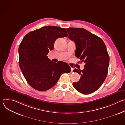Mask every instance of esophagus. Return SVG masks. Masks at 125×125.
Instances as JSON below:
<instances>
[{"instance_id":"1","label":"esophagus","mask_w":125,"mask_h":125,"mask_svg":"<svg viewBox=\"0 0 125 125\" xmlns=\"http://www.w3.org/2000/svg\"><path fill=\"white\" fill-rule=\"evenodd\" d=\"M73 69H72V70H71V72H72V73H73Z\"/></svg>"}]
</instances>
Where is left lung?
<instances>
[{"label": "left lung", "instance_id": "1", "mask_svg": "<svg viewBox=\"0 0 125 125\" xmlns=\"http://www.w3.org/2000/svg\"><path fill=\"white\" fill-rule=\"evenodd\" d=\"M69 38L76 44L75 55L85 63L83 70L73 71L81 75L73 83L77 91L83 94L94 93L101 86L108 73L109 56L101 38L83 28L67 29Z\"/></svg>", "mask_w": 125, "mask_h": 125}]
</instances>
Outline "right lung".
Listing matches in <instances>:
<instances>
[{"mask_svg": "<svg viewBox=\"0 0 125 125\" xmlns=\"http://www.w3.org/2000/svg\"><path fill=\"white\" fill-rule=\"evenodd\" d=\"M65 28L48 26L27 33L19 47V66L28 83L34 89L46 91L57 83L63 73L70 72L66 62L55 63L48 58L55 41L66 37Z\"/></svg>", "mask_w": 125, "mask_h": 125, "instance_id": "right-lung-1", "label": "right lung"}]
</instances>
